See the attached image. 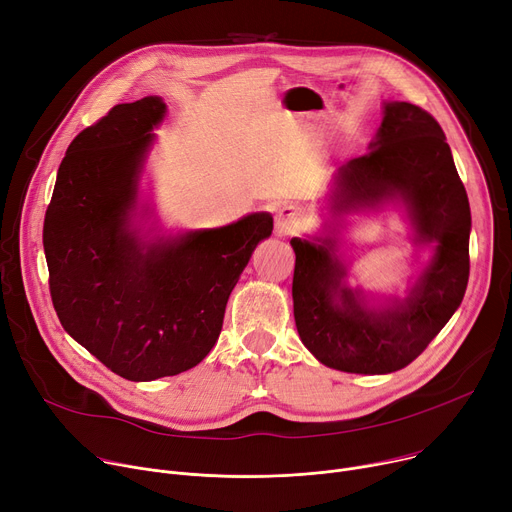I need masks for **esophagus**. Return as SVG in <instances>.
I'll use <instances>...</instances> for the list:
<instances>
[{
  "instance_id": "obj_1",
  "label": "esophagus",
  "mask_w": 512,
  "mask_h": 512,
  "mask_svg": "<svg viewBox=\"0 0 512 512\" xmlns=\"http://www.w3.org/2000/svg\"><path fill=\"white\" fill-rule=\"evenodd\" d=\"M298 226V214L294 208H282L278 214H276V232L280 236H286V234H292Z\"/></svg>"
}]
</instances>
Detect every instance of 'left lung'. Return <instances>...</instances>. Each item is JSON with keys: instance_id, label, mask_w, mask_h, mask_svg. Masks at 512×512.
I'll list each match as a JSON object with an SVG mask.
<instances>
[{"instance_id": "1", "label": "left lung", "mask_w": 512, "mask_h": 512, "mask_svg": "<svg viewBox=\"0 0 512 512\" xmlns=\"http://www.w3.org/2000/svg\"><path fill=\"white\" fill-rule=\"evenodd\" d=\"M381 201H401L414 241L434 245L410 294L385 309H370L360 290L344 284L348 271L333 232L290 241L302 344L321 364L352 374H387L414 362L459 309L469 280V199L445 131L412 102H387L370 152L337 170L331 224Z\"/></svg>"}]
</instances>
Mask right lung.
I'll return each mask as SVG.
<instances>
[{
  "label": "right lung",
  "instance_id": "add662e5",
  "mask_svg": "<svg viewBox=\"0 0 512 512\" xmlns=\"http://www.w3.org/2000/svg\"><path fill=\"white\" fill-rule=\"evenodd\" d=\"M166 113L158 96L113 107L59 164L43 247L55 313L80 346L127 381L175 377L210 354L226 302L269 214L144 241L131 226L138 181Z\"/></svg>",
  "mask_w": 512,
  "mask_h": 512
}]
</instances>
